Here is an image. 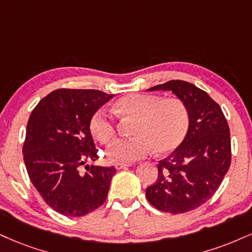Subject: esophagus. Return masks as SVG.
Instances as JSON below:
<instances>
[{
  "instance_id": "esophagus-1",
  "label": "esophagus",
  "mask_w": 252,
  "mask_h": 252,
  "mask_svg": "<svg viewBox=\"0 0 252 252\" xmlns=\"http://www.w3.org/2000/svg\"><path fill=\"white\" fill-rule=\"evenodd\" d=\"M131 166V163H123V162H117L116 164H114V167H116V168L118 169V170H120V169H124V168H127V167H129Z\"/></svg>"
}]
</instances>
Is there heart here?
Listing matches in <instances>:
<instances>
[{
    "mask_svg": "<svg viewBox=\"0 0 252 252\" xmlns=\"http://www.w3.org/2000/svg\"><path fill=\"white\" fill-rule=\"evenodd\" d=\"M116 112L136 121L133 127L135 136L117 139L107 147V158L114 162H134L153 153L155 148L159 153L175 150L190 126V112L180 98L133 93L117 102ZM89 127L93 138L101 144H107L117 133L116 121L104 108L92 114Z\"/></svg>",
    "mask_w": 252,
    "mask_h": 252,
    "instance_id": "1",
    "label": "heart"
}]
</instances>
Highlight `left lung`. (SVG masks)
I'll list each match as a JSON object with an SVG mask.
<instances>
[{"instance_id": "left-lung-1", "label": "left lung", "mask_w": 252, "mask_h": 252, "mask_svg": "<svg viewBox=\"0 0 252 252\" xmlns=\"http://www.w3.org/2000/svg\"><path fill=\"white\" fill-rule=\"evenodd\" d=\"M168 91L187 104L190 126L181 145L158 163V179L146 188L152 206L163 213H188L212 198L231 163L230 129L217 102L183 80L148 89Z\"/></svg>"}]
</instances>
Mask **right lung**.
Wrapping results in <instances>:
<instances>
[{
    "mask_svg": "<svg viewBox=\"0 0 252 252\" xmlns=\"http://www.w3.org/2000/svg\"><path fill=\"white\" fill-rule=\"evenodd\" d=\"M113 94L98 90L58 89L40 100L29 118L23 159L30 181L49 207L64 216L88 215L104 203L112 167H80L98 159L90 119Z\"/></svg>",
    "mask_w": 252,
    "mask_h": 252,
    "instance_id": "right-lung-1",
    "label": "right lung"
}]
</instances>
